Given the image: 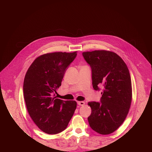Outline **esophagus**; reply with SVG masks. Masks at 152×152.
<instances>
[{"instance_id":"esophagus-1","label":"esophagus","mask_w":152,"mask_h":152,"mask_svg":"<svg viewBox=\"0 0 152 152\" xmlns=\"http://www.w3.org/2000/svg\"><path fill=\"white\" fill-rule=\"evenodd\" d=\"M77 104H78V105H79V106H84L85 104V102H82V101H81V102H78Z\"/></svg>"}]
</instances>
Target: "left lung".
<instances>
[{"instance_id":"8db88e82","label":"left lung","mask_w":152,"mask_h":152,"mask_svg":"<svg viewBox=\"0 0 152 152\" xmlns=\"http://www.w3.org/2000/svg\"><path fill=\"white\" fill-rule=\"evenodd\" d=\"M92 70L94 90L103 89L101 102H89V126L101 134L116 131L125 121L132 102V86L129 71L118 54L105 50L82 53Z\"/></svg>"}]
</instances>
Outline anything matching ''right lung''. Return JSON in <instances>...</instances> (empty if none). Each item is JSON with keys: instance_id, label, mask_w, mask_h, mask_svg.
<instances>
[{"instance_id": "1", "label": "right lung", "mask_w": 152, "mask_h": 152, "mask_svg": "<svg viewBox=\"0 0 152 152\" xmlns=\"http://www.w3.org/2000/svg\"><path fill=\"white\" fill-rule=\"evenodd\" d=\"M77 54V51L42 54L26 73L23 94L27 110L37 127L48 134H56L65 130L75 112V101L58 99L55 93Z\"/></svg>"}]
</instances>
